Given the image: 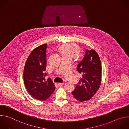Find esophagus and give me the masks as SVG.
<instances>
[{
    "mask_svg": "<svg viewBox=\"0 0 129 129\" xmlns=\"http://www.w3.org/2000/svg\"><path fill=\"white\" fill-rule=\"evenodd\" d=\"M64 82H63V83L59 82V83H58V85H59V87H61V86H62V85H64Z\"/></svg>",
    "mask_w": 129,
    "mask_h": 129,
    "instance_id": "34e87169",
    "label": "esophagus"
}]
</instances>
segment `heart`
<instances>
[{
    "mask_svg": "<svg viewBox=\"0 0 129 129\" xmlns=\"http://www.w3.org/2000/svg\"><path fill=\"white\" fill-rule=\"evenodd\" d=\"M59 51L63 57H68L72 59L79 54L80 48L75 43L69 42L61 46Z\"/></svg>",
    "mask_w": 129,
    "mask_h": 129,
    "instance_id": "1",
    "label": "heart"
}]
</instances>
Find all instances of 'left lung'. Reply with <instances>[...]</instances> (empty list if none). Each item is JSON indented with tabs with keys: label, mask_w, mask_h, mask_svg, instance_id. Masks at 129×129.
<instances>
[{
	"label": "left lung",
	"mask_w": 129,
	"mask_h": 129,
	"mask_svg": "<svg viewBox=\"0 0 129 129\" xmlns=\"http://www.w3.org/2000/svg\"><path fill=\"white\" fill-rule=\"evenodd\" d=\"M77 70L81 73L82 77L72 94L80 102L89 100L96 94L101 82V64L96 51L86 50L83 59L78 64Z\"/></svg>",
	"instance_id": "8db88e82"
}]
</instances>
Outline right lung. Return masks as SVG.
I'll use <instances>...</instances> for the list:
<instances>
[{
    "label": "right lung",
    "mask_w": 129,
    "mask_h": 129,
    "mask_svg": "<svg viewBox=\"0 0 129 129\" xmlns=\"http://www.w3.org/2000/svg\"><path fill=\"white\" fill-rule=\"evenodd\" d=\"M47 44L35 48L26 62L23 78L25 86L34 98L45 100L49 98L55 90V84L50 78L46 79Z\"/></svg>",
    "instance_id": "add662e5"
}]
</instances>
